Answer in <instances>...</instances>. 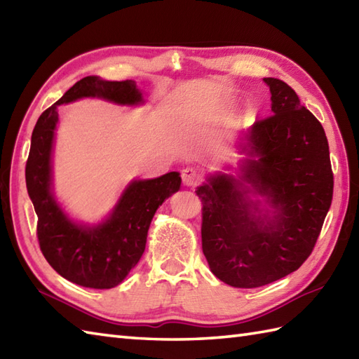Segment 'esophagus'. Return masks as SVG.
Here are the masks:
<instances>
[{
    "label": "esophagus",
    "mask_w": 359,
    "mask_h": 359,
    "mask_svg": "<svg viewBox=\"0 0 359 359\" xmlns=\"http://www.w3.org/2000/svg\"><path fill=\"white\" fill-rule=\"evenodd\" d=\"M201 179H202V174L199 170H197V168L188 166L184 171H182V180H184V184L187 187H196L201 182Z\"/></svg>",
    "instance_id": "obj_1"
}]
</instances>
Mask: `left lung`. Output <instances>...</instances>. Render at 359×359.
Here are the masks:
<instances>
[{
  "instance_id": "1",
  "label": "left lung",
  "mask_w": 359,
  "mask_h": 359,
  "mask_svg": "<svg viewBox=\"0 0 359 359\" xmlns=\"http://www.w3.org/2000/svg\"><path fill=\"white\" fill-rule=\"evenodd\" d=\"M273 116L239 135L236 174L197 187L202 250L216 278L256 288L296 271L310 256L333 196L323 125L287 83L264 79ZM231 170V166H226Z\"/></svg>"
}]
</instances>
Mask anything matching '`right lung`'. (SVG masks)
Segmentation results:
<instances>
[{"label":"right lung","mask_w":359,"mask_h":359,"mask_svg":"<svg viewBox=\"0 0 359 359\" xmlns=\"http://www.w3.org/2000/svg\"><path fill=\"white\" fill-rule=\"evenodd\" d=\"M80 98H102L121 104H143V94L133 80L106 81L95 75L81 79L46 109L32 133L26 163V187L38 216L36 236L46 261L60 276L97 290L117 287L140 257L157 208L180 189V174L134 179L120 194L116 207L102 222L74 220L53 194L52 154L58 106Z\"/></svg>","instance_id":"right-lung-1"}]
</instances>
